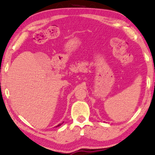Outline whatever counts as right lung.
Here are the masks:
<instances>
[{"label":"right lung","instance_id":"add662e5","mask_svg":"<svg viewBox=\"0 0 155 155\" xmlns=\"http://www.w3.org/2000/svg\"><path fill=\"white\" fill-rule=\"evenodd\" d=\"M63 124V123H61V124H58V126H56V127H58V126H61V125H62Z\"/></svg>","mask_w":155,"mask_h":155}]
</instances>
